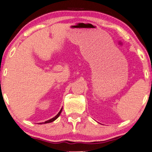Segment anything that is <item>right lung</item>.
Masks as SVG:
<instances>
[{
    "label": "right lung",
    "instance_id": "obj_1",
    "mask_svg": "<svg viewBox=\"0 0 152 152\" xmlns=\"http://www.w3.org/2000/svg\"><path fill=\"white\" fill-rule=\"evenodd\" d=\"M62 110V108L61 109V110L60 111L59 113H58L57 114V115L54 117V118H52V119H50V120H48V121H46V122H43V124H46V123H50V122H53V121L56 120V119L58 118V117H59V115H60V113H61ZM43 123H40V124H43Z\"/></svg>",
    "mask_w": 152,
    "mask_h": 152
}]
</instances>
